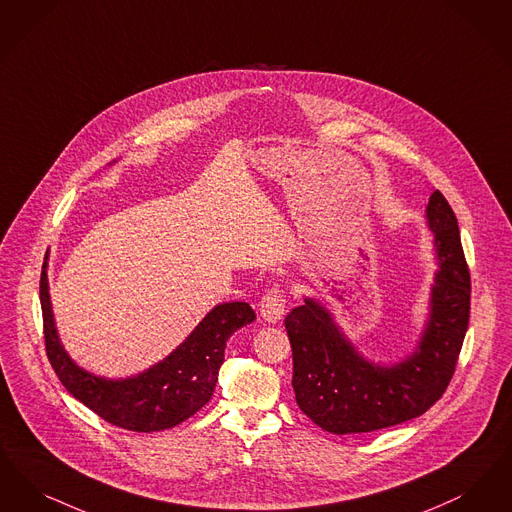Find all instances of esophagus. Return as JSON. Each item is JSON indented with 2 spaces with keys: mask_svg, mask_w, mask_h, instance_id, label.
<instances>
[{
  "mask_svg": "<svg viewBox=\"0 0 512 512\" xmlns=\"http://www.w3.org/2000/svg\"><path fill=\"white\" fill-rule=\"evenodd\" d=\"M287 312V296L279 289L267 290L260 300V313L269 323H277Z\"/></svg>",
  "mask_w": 512,
  "mask_h": 512,
  "instance_id": "esophagus-1",
  "label": "esophagus"
}]
</instances>
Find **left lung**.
I'll return each instance as SVG.
<instances>
[{"instance_id": "1", "label": "left lung", "mask_w": 512, "mask_h": 512, "mask_svg": "<svg viewBox=\"0 0 512 512\" xmlns=\"http://www.w3.org/2000/svg\"><path fill=\"white\" fill-rule=\"evenodd\" d=\"M440 269L430 312L411 356L386 367L361 356L317 300L306 298L285 319L298 407L333 434L375 432L428 411L455 373L468 329L470 273L457 218L436 189L426 206Z\"/></svg>"}]
</instances>
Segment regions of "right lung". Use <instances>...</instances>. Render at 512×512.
<instances>
[{"instance_id":"right-lung-1","label":"right lung","mask_w":512,"mask_h":512,"mask_svg":"<svg viewBox=\"0 0 512 512\" xmlns=\"http://www.w3.org/2000/svg\"><path fill=\"white\" fill-rule=\"evenodd\" d=\"M40 279L45 352L63 386L107 423L158 432L187 421L216 388L229 336L256 319L246 302L218 304L178 348L151 369L128 378L95 377L78 367L63 348L49 300L47 269Z\"/></svg>"}]
</instances>
